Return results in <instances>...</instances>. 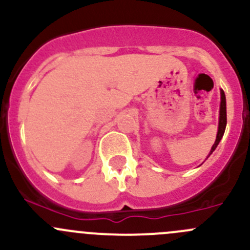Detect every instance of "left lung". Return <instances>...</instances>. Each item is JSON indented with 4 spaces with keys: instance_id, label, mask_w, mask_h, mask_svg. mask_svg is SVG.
<instances>
[{
    "instance_id": "1",
    "label": "left lung",
    "mask_w": 250,
    "mask_h": 250,
    "mask_svg": "<svg viewBox=\"0 0 250 250\" xmlns=\"http://www.w3.org/2000/svg\"><path fill=\"white\" fill-rule=\"evenodd\" d=\"M220 110H219V125H218V134H216V139L214 145L211 146L210 148V152L208 153L207 158L213 153V151L215 150L216 146L219 145L220 143L221 138H223L224 133H225V128H226V98H225V93H224L223 89H220Z\"/></svg>"
}]
</instances>
